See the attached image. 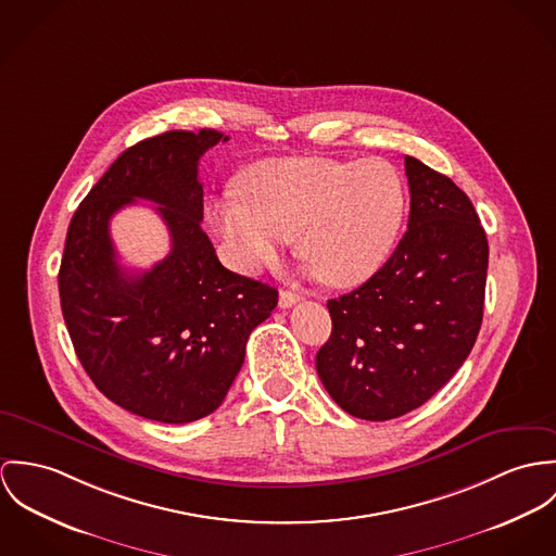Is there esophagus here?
<instances>
[{
	"instance_id": "esophagus-1",
	"label": "esophagus",
	"mask_w": 556,
	"mask_h": 556,
	"mask_svg": "<svg viewBox=\"0 0 556 556\" xmlns=\"http://www.w3.org/2000/svg\"><path fill=\"white\" fill-rule=\"evenodd\" d=\"M299 301H301V296L296 292H290V290L279 292V307L281 308L294 307Z\"/></svg>"
}]
</instances>
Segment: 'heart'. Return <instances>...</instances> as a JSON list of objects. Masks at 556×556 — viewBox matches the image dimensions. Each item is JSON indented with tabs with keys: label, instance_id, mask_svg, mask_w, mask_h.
<instances>
[{
	"label": "heart",
	"instance_id": "obj_1",
	"mask_svg": "<svg viewBox=\"0 0 556 556\" xmlns=\"http://www.w3.org/2000/svg\"><path fill=\"white\" fill-rule=\"evenodd\" d=\"M238 200L211 206L232 264L253 273L296 239V253L330 288H354L386 262L401 232L407 189L396 166L370 157L264 160L239 179Z\"/></svg>",
	"mask_w": 556,
	"mask_h": 556
}]
</instances>
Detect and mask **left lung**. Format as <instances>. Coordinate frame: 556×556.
Listing matches in <instances>:
<instances>
[{"label": "left lung", "instance_id": "1", "mask_svg": "<svg viewBox=\"0 0 556 556\" xmlns=\"http://www.w3.org/2000/svg\"><path fill=\"white\" fill-rule=\"evenodd\" d=\"M409 222L386 264L328 301L315 369L354 418L383 422L425 405L469 356L484 315L489 241L469 195L405 155Z\"/></svg>", "mask_w": 556, "mask_h": 556}]
</instances>
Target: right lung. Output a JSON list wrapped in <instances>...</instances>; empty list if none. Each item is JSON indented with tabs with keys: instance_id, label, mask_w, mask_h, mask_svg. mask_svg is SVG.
Returning <instances> with one entry per match:
<instances>
[{
	"instance_id": "1",
	"label": "right lung",
	"mask_w": 556,
	"mask_h": 556,
	"mask_svg": "<svg viewBox=\"0 0 556 556\" xmlns=\"http://www.w3.org/2000/svg\"><path fill=\"white\" fill-rule=\"evenodd\" d=\"M226 142L215 129H175L125 149L76 208L63 249L60 299L74 352L96 388L127 412L186 425L213 414L243 367L251 330L277 290L222 266L202 232L200 157ZM155 201L174 249L127 274L110 217Z\"/></svg>"
}]
</instances>
